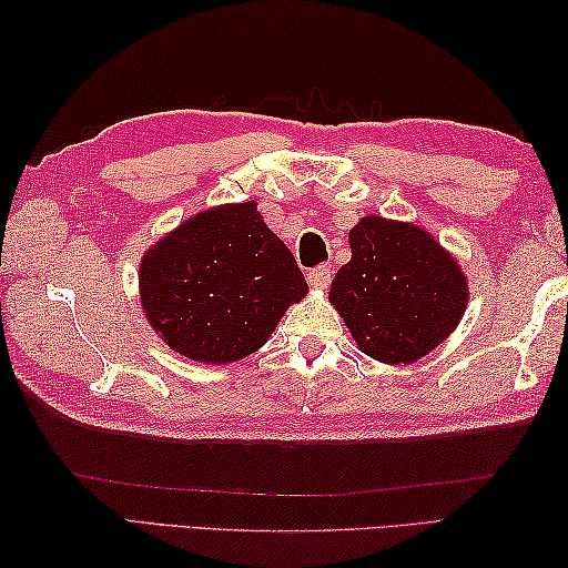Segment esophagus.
Segmentation results:
<instances>
[{
  "label": "esophagus",
  "instance_id": "esophagus-1",
  "mask_svg": "<svg viewBox=\"0 0 568 568\" xmlns=\"http://www.w3.org/2000/svg\"><path fill=\"white\" fill-rule=\"evenodd\" d=\"M329 281H332L329 265H317V268H312V271L307 273V283H310L312 287H317V291H324V287L329 285Z\"/></svg>",
  "mask_w": 568,
  "mask_h": 568
}]
</instances>
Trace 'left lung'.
<instances>
[{"label":"left lung","mask_w":568,"mask_h":568,"mask_svg":"<svg viewBox=\"0 0 568 568\" xmlns=\"http://www.w3.org/2000/svg\"><path fill=\"white\" fill-rule=\"evenodd\" d=\"M352 261L329 300L364 354L413 364L454 332L466 310V277L427 232L364 216L348 234Z\"/></svg>","instance_id":"1"}]
</instances>
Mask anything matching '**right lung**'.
<instances>
[{
    "instance_id": "add662e5",
    "label": "right lung",
    "mask_w": 568,
    "mask_h": 568,
    "mask_svg": "<svg viewBox=\"0 0 568 568\" xmlns=\"http://www.w3.org/2000/svg\"><path fill=\"white\" fill-rule=\"evenodd\" d=\"M307 293L291 248L256 202L192 216L141 261V303L168 346L204 364H229L268 342Z\"/></svg>"
}]
</instances>
